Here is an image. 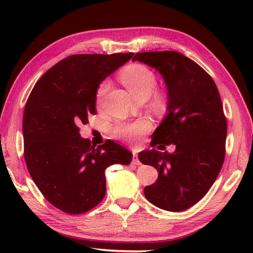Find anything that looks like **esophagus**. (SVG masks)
<instances>
[{
    "label": "esophagus",
    "mask_w": 253,
    "mask_h": 253,
    "mask_svg": "<svg viewBox=\"0 0 253 253\" xmlns=\"http://www.w3.org/2000/svg\"><path fill=\"white\" fill-rule=\"evenodd\" d=\"M131 163L134 165H139L140 164V162L138 160V156H137L136 153H132V161H131Z\"/></svg>",
    "instance_id": "1"
}]
</instances>
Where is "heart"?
Returning a JSON list of instances; mask_svg holds the SVG:
<instances>
[{"label":"heart","mask_w":253,"mask_h":253,"mask_svg":"<svg viewBox=\"0 0 253 253\" xmlns=\"http://www.w3.org/2000/svg\"><path fill=\"white\" fill-rule=\"evenodd\" d=\"M122 83L126 85L127 90L134 96L137 100L146 99L153 92L156 85L155 74L144 65L128 66L121 75ZM109 88V81H104L98 88L97 99L100 101ZM165 102V96L161 92H156L153 97V105L162 107ZM151 125L146 121H137L134 123L119 124L114 129V134L118 138H122L128 142H135L138 137L147 131Z\"/></svg>","instance_id":"b5f03b06"}]
</instances>
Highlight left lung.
<instances>
[{
    "instance_id": "left-lung-1",
    "label": "left lung",
    "mask_w": 253,
    "mask_h": 253,
    "mask_svg": "<svg viewBox=\"0 0 253 253\" xmlns=\"http://www.w3.org/2000/svg\"><path fill=\"white\" fill-rule=\"evenodd\" d=\"M132 61L160 72L168 90V114L153 132L152 146L175 145L173 153L138 154L143 164L158 172L144 194L157 208L181 212L208 193L223 165L226 119L220 93L208 72L179 52H142Z\"/></svg>"
}]
</instances>
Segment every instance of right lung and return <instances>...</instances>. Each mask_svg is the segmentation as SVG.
Wrapping results in <instances>:
<instances>
[{
	"label": "right lung",
	"mask_w": 253,
	"mask_h": 253,
	"mask_svg": "<svg viewBox=\"0 0 253 253\" xmlns=\"http://www.w3.org/2000/svg\"><path fill=\"white\" fill-rule=\"evenodd\" d=\"M134 53L76 54L61 60L34 85L23 114L24 160L44 198L61 211L84 213L106 194L105 169L128 165L132 154L107 140L98 147L79 126L96 114L97 90Z\"/></svg>",
	"instance_id": "1"
}]
</instances>
